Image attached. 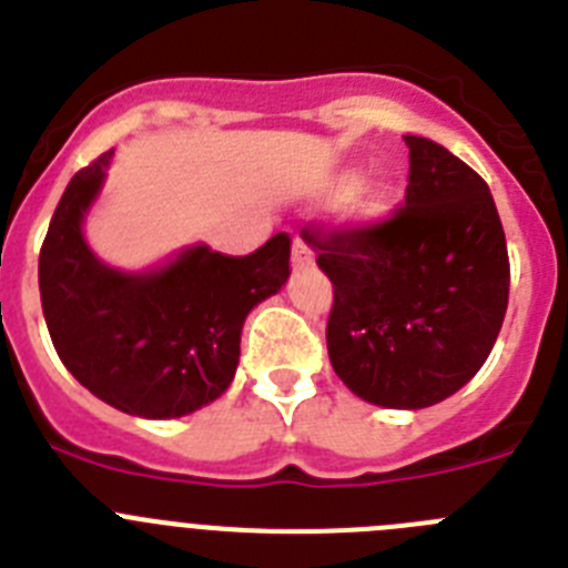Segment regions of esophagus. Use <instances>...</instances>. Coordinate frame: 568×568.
Segmentation results:
<instances>
[{
    "instance_id": "esophagus-1",
    "label": "esophagus",
    "mask_w": 568,
    "mask_h": 568,
    "mask_svg": "<svg viewBox=\"0 0 568 568\" xmlns=\"http://www.w3.org/2000/svg\"><path fill=\"white\" fill-rule=\"evenodd\" d=\"M293 264L295 267H307V264H313V247H310L301 235L293 239Z\"/></svg>"
}]
</instances>
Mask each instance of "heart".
<instances>
[{"label": "heart", "instance_id": "obj_1", "mask_svg": "<svg viewBox=\"0 0 568 568\" xmlns=\"http://www.w3.org/2000/svg\"><path fill=\"white\" fill-rule=\"evenodd\" d=\"M358 175L355 173H346L338 179V193H353V190H358ZM389 207V195L384 193V190H366V193L358 195V210L361 213H369V215H381L384 210Z\"/></svg>", "mask_w": 568, "mask_h": 568}]
</instances>
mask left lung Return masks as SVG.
Wrapping results in <instances>:
<instances>
[{
  "mask_svg": "<svg viewBox=\"0 0 568 568\" xmlns=\"http://www.w3.org/2000/svg\"><path fill=\"white\" fill-rule=\"evenodd\" d=\"M406 204L358 227L307 224L333 281L327 349L358 398L424 409L489 358L509 304V253L489 187L440 144L404 135Z\"/></svg>",
  "mask_w": 568,
  "mask_h": 568,
  "instance_id": "8db88e82",
  "label": "left lung"
}]
</instances>
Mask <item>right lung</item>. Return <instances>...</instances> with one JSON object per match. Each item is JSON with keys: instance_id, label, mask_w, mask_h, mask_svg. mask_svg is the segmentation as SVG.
I'll use <instances>...</instances> for the list:
<instances>
[{"instance_id": "obj_1", "label": "right lung", "mask_w": 568, "mask_h": 568, "mask_svg": "<svg viewBox=\"0 0 568 568\" xmlns=\"http://www.w3.org/2000/svg\"><path fill=\"white\" fill-rule=\"evenodd\" d=\"M113 150L70 179L39 253L48 333L70 375L104 404L139 418H182L230 386L241 327L284 287L290 235L250 255L190 247L150 273H119L82 233Z\"/></svg>"}]
</instances>
